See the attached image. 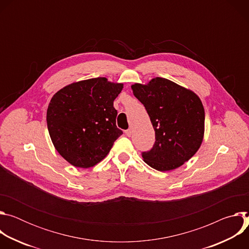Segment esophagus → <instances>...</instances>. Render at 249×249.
I'll return each mask as SVG.
<instances>
[{"mask_svg": "<svg viewBox=\"0 0 249 249\" xmlns=\"http://www.w3.org/2000/svg\"><path fill=\"white\" fill-rule=\"evenodd\" d=\"M125 134H126L127 137H131V135H132V130H131V129L126 130V131H125Z\"/></svg>", "mask_w": 249, "mask_h": 249, "instance_id": "34e87169", "label": "esophagus"}]
</instances>
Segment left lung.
<instances>
[{
  "instance_id": "8db88e82",
  "label": "left lung",
  "mask_w": 249,
  "mask_h": 249,
  "mask_svg": "<svg viewBox=\"0 0 249 249\" xmlns=\"http://www.w3.org/2000/svg\"><path fill=\"white\" fill-rule=\"evenodd\" d=\"M131 88L144 104L156 133L153 148L142 153L145 162L160 171L181 166L203 141L205 110L199 96L164 78Z\"/></svg>"
}]
</instances>
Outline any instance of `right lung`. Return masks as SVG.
<instances>
[{
	"label": "right lung",
	"mask_w": 249,
	"mask_h": 249,
	"mask_svg": "<svg viewBox=\"0 0 249 249\" xmlns=\"http://www.w3.org/2000/svg\"><path fill=\"white\" fill-rule=\"evenodd\" d=\"M122 89L123 84L94 78L66 86L53 95L47 127L55 149L68 162L88 168L107 156L123 134L113 106Z\"/></svg>",
	"instance_id": "right-lung-1"
}]
</instances>
